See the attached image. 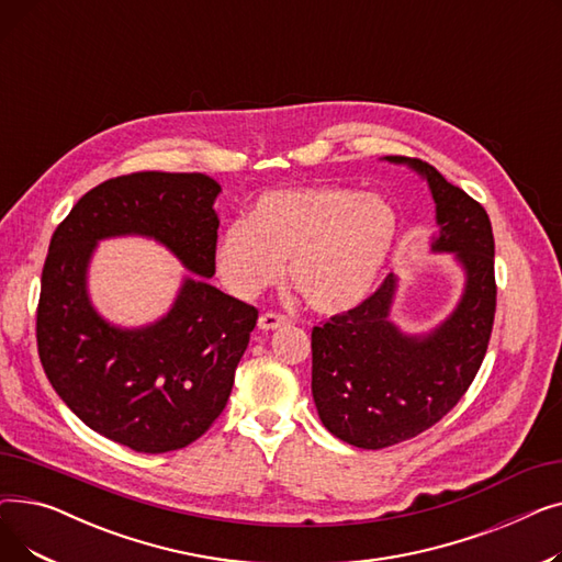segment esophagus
Masks as SVG:
<instances>
[{
  "mask_svg": "<svg viewBox=\"0 0 562 562\" xmlns=\"http://www.w3.org/2000/svg\"><path fill=\"white\" fill-rule=\"evenodd\" d=\"M289 316H284V314H276V312H263L261 316H259V321H257V326L261 328V330H276V328H284V326H289Z\"/></svg>",
  "mask_w": 562,
  "mask_h": 562,
  "instance_id": "esophagus-1",
  "label": "esophagus"
}]
</instances>
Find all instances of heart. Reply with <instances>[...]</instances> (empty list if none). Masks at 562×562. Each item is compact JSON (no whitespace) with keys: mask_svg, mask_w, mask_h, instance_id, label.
Listing matches in <instances>:
<instances>
[{"mask_svg":"<svg viewBox=\"0 0 562 562\" xmlns=\"http://www.w3.org/2000/svg\"><path fill=\"white\" fill-rule=\"evenodd\" d=\"M398 234L394 206L380 195L344 187H282L261 193L248 221L229 223L214 261L223 284L255 299L286 273L318 312L358 305L375 284Z\"/></svg>","mask_w":562,"mask_h":562,"instance_id":"b5f03b06","label":"heart"}]
</instances>
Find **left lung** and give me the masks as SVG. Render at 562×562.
Instances as JSON below:
<instances>
[{
  "instance_id": "obj_1",
  "label": "left lung",
  "mask_w": 562,
  "mask_h": 562,
  "mask_svg": "<svg viewBox=\"0 0 562 562\" xmlns=\"http://www.w3.org/2000/svg\"><path fill=\"white\" fill-rule=\"evenodd\" d=\"M437 204V252H456L467 286L456 312L426 337L390 321L396 280L387 276L360 305L312 328V394L335 437L358 449H387L435 426L458 405L487 352L494 312V236L483 204L441 172L407 157Z\"/></svg>"
}]
</instances>
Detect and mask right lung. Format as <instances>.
<instances>
[{
  "instance_id": "add662e5",
  "label": "right lung",
  "mask_w": 562,
  "mask_h": 562,
  "mask_svg": "<svg viewBox=\"0 0 562 562\" xmlns=\"http://www.w3.org/2000/svg\"><path fill=\"white\" fill-rule=\"evenodd\" d=\"M218 191L202 172L111 177L81 195L52 234L36 310L41 364L88 428L138 453L184 449L212 428L229 398L257 310L188 279L155 327L113 329L87 303V259L106 235L145 233L212 278Z\"/></svg>"
}]
</instances>
